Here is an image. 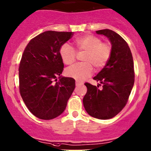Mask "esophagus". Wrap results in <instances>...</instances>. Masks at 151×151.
<instances>
[{
    "instance_id": "1",
    "label": "esophagus",
    "mask_w": 151,
    "mask_h": 151,
    "mask_svg": "<svg viewBox=\"0 0 151 151\" xmlns=\"http://www.w3.org/2000/svg\"><path fill=\"white\" fill-rule=\"evenodd\" d=\"M76 85L77 86H78V85H81V84H82L83 83H82V82H80V81H79V80H76Z\"/></svg>"
}]
</instances>
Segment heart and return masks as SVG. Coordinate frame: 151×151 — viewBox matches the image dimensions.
Wrapping results in <instances>:
<instances>
[{"instance_id":"1","label":"heart","mask_w":151,"mask_h":151,"mask_svg":"<svg viewBox=\"0 0 151 151\" xmlns=\"http://www.w3.org/2000/svg\"><path fill=\"white\" fill-rule=\"evenodd\" d=\"M74 44L78 51H85L82 57V62L84 63L67 67L65 72L67 76L78 80H83L92 74V66L96 69L103 67L110 57V46L106 43L101 42L100 38L97 36H80L74 40ZM59 54L64 64H71L75 61V51L69 44H63Z\"/></svg>"}]
</instances>
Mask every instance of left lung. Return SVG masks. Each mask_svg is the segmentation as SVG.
I'll use <instances>...</instances> for the list:
<instances>
[{"label": "left lung", "instance_id": "left-lung-1", "mask_svg": "<svg viewBox=\"0 0 151 151\" xmlns=\"http://www.w3.org/2000/svg\"><path fill=\"white\" fill-rule=\"evenodd\" d=\"M97 34L110 40V57L105 67L94 77L100 82L97 87L85 83L87 93L83 105L87 113L100 120H108L117 115L128 100L135 81L133 59L127 42L115 31L99 30ZM102 84L101 89L99 86Z\"/></svg>", "mask_w": 151, "mask_h": 151}]
</instances>
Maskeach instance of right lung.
Returning <instances> with one entry per match:
<instances>
[{"label": "right lung", "instance_id": "right-lung-1", "mask_svg": "<svg viewBox=\"0 0 151 151\" xmlns=\"http://www.w3.org/2000/svg\"><path fill=\"white\" fill-rule=\"evenodd\" d=\"M73 34L54 31L41 33L29 41L21 57L20 93L30 112L41 120L60 115L75 88L74 79L61 76L64 63L59 54L60 48Z\"/></svg>", "mask_w": 151, "mask_h": 151}]
</instances>
